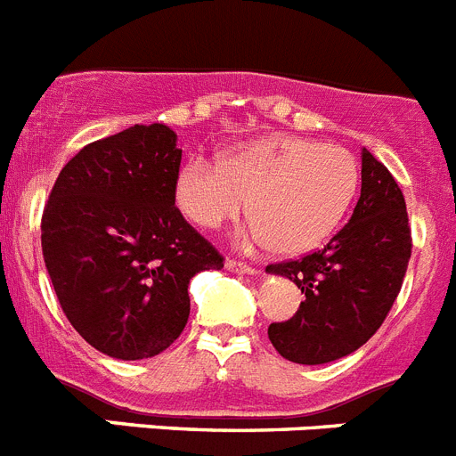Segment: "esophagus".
I'll use <instances>...</instances> for the list:
<instances>
[{"mask_svg": "<svg viewBox=\"0 0 456 456\" xmlns=\"http://www.w3.org/2000/svg\"><path fill=\"white\" fill-rule=\"evenodd\" d=\"M224 268L229 270V273H240V274H256L258 270L252 268V265L243 264V261H236V258H227V264H224Z\"/></svg>", "mask_w": 456, "mask_h": 456, "instance_id": "obj_1", "label": "esophagus"}]
</instances>
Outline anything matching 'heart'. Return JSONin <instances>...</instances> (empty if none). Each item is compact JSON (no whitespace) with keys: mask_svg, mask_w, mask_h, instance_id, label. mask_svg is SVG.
I'll return each instance as SVG.
<instances>
[{"mask_svg":"<svg viewBox=\"0 0 456 456\" xmlns=\"http://www.w3.org/2000/svg\"><path fill=\"white\" fill-rule=\"evenodd\" d=\"M359 188L352 151L334 142L270 134L245 142L220 161L188 159L177 175L175 198L188 220L216 229L245 211L236 233L240 248L302 254L331 236Z\"/></svg>","mask_w":456,"mask_h":456,"instance_id":"heart-1","label":"heart"}]
</instances>
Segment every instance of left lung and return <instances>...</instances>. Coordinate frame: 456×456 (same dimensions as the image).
<instances>
[{
  "instance_id": "obj_1",
  "label": "left lung",
  "mask_w": 456,
  "mask_h": 456,
  "mask_svg": "<svg viewBox=\"0 0 456 456\" xmlns=\"http://www.w3.org/2000/svg\"><path fill=\"white\" fill-rule=\"evenodd\" d=\"M411 229L400 186L384 163L361 151V198L330 243L265 273L305 293L297 314L273 322L268 338L284 359L318 366L359 350L381 327L404 281Z\"/></svg>"
}]
</instances>
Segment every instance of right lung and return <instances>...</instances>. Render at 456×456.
<instances>
[{
  "instance_id": "add662e5",
  "label": "right lung",
  "mask_w": 456,
  "mask_h": 456,
  "mask_svg": "<svg viewBox=\"0 0 456 456\" xmlns=\"http://www.w3.org/2000/svg\"><path fill=\"white\" fill-rule=\"evenodd\" d=\"M179 166L170 126L134 125L86 145L49 192L40 240L61 309L113 359L170 347L191 314V279L223 268L175 207Z\"/></svg>"
}]
</instances>
